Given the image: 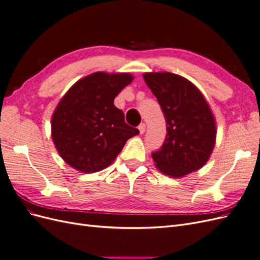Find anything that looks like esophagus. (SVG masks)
Wrapping results in <instances>:
<instances>
[{"label":"esophagus","instance_id":"esophagus-1","mask_svg":"<svg viewBox=\"0 0 260 260\" xmlns=\"http://www.w3.org/2000/svg\"><path fill=\"white\" fill-rule=\"evenodd\" d=\"M145 129H146L145 123H141V124L139 125V131H140L141 135H143V133L145 132Z\"/></svg>","mask_w":260,"mask_h":260}]
</instances>
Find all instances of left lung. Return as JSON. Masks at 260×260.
<instances>
[{
  "instance_id": "1",
  "label": "left lung",
  "mask_w": 260,
  "mask_h": 260,
  "mask_svg": "<svg viewBox=\"0 0 260 260\" xmlns=\"http://www.w3.org/2000/svg\"><path fill=\"white\" fill-rule=\"evenodd\" d=\"M144 81L161 107L167 136L152 154L164 175L181 178L201 169L216 143L214 114L202 92L184 77L171 73H145Z\"/></svg>"
}]
</instances>
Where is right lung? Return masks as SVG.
<instances>
[{"label": "right lung", "mask_w": 260, "mask_h": 260, "mask_svg": "<svg viewBox=\"0 0 260 260\" xmlns=\"http://www.w3.org/2000/svg\"><path fill=\"white\" fill-rule=\"evenodd\" d=\"M133 76L98 72L78 80L59 101L51 121L55 147L66 164L83 174L105 169L127 141L139 135L124 122L115 98Z\"/></svg>", "instance_id": "1"}]
</instances>
